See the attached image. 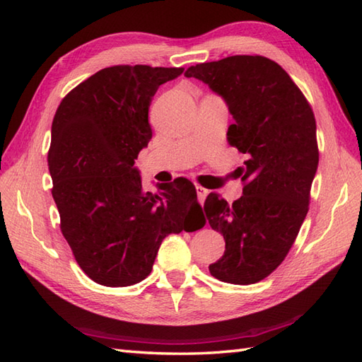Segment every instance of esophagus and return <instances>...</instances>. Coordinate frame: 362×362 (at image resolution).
<instances>
[{
	"mask_svg": "<svg viewBox=\"0 0 362 362\" xmlns=\"http://www.w3.org/2000/svg\"><path fill=\"white\" fill-rule=\"evenodd\" d=\"M196 191H197V201H199V204H204V201H205V197L209 196V193L210 191L206 189V188H204V187H201V185H196Z\"/></svg>",
	"mask_w": 362,
	"mask_h": 362,
	"instance_id": "1",
	"label": "esophagus"
}]
</instances>
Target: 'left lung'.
I'll use <instances>...</instances> for the list:
<instances>
[{
    "mask_svg": "<svg viewBox=\"0 0 362 362\" xmlns=\"http://www.w3.org/2000/svg\"><path fill=\"white\" fill-rule=\"evenodd\" d=\"M224 99L233 124L228 143L249 158L240 168L243 196L228 204L205 199L226 252L210 272L232 284H252L274 272L294 244L308 213L319 165L316 119L302 91L274 60L232 56L185 71Z\"/></svg>",
    "mask_w": 362,
    "mask_h": 362,
    "instance_id": "left-lung-1",
    "label": "left lung"
}]
</instances>
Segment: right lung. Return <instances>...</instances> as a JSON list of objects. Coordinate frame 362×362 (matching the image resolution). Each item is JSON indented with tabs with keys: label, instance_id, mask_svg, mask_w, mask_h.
<instances>
[{
	"label": "right lung",
	"instance_id": "obj_1",
	"mask_svg": "<svg viewBox=\"0 0 362 362\" xmlns=\"http://www.w3.org/2000/svg\"><path fill=\"white\" fill-rule=\"evenodd\" d=\"M183 68L118 65L90 76L54 115L48 168L60 228L98 284L132 286L152 271L161 241L201 213L193 183L175 179L146 193L135 158L152 138L149 105ZM188 232V230H187Z\"/></svg>",
	"mask_w": 362,
	"mask_h": 362
}]
</instances>
